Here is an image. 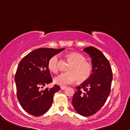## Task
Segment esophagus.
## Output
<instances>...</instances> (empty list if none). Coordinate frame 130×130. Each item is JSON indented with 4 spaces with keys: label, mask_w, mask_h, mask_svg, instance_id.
Instances as JSON below:
<instances>
[{
    "label": "esophagus",
    "mask_w": 130,
    "mask_h": 130,
    "mask_svg": "<svg viewBox=\"0 0 130 130\" xmlns=\"http://www.w3.org/2000/svg\"><path fill=\"white\" fill-rule=\"evenodd\" d=\"M67 88L66 86H61L60 87V89H62V90H64V89H65Z\"/></svg>",
    "instance_id": "esophagus-1"
}]
</instances>
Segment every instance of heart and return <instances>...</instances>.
<instances>
[{"label": "heart", "instance_id": "obj_1", "mask_svg": "<svg viewBox=\"0 0 130 130\" xmlns=\"http://www.w3.org/2000/svg\"><path fill=\"white\" fill-rule=\"evenodd\" d=\"M65 57L71 63L67 68L68 72L63 73L54 79V83L59 86L72 84L77 79L80 83L86 81L90 77L92 72V65L86 61V57L81 54L70 52L65 55ZM59 58L55 55L47 62V68L50 71L57 73L59 71Z\"/></svg>", "mask_w": 130, "mask_h": 130}]
</instances>
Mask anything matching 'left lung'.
I'll return each mask as SVG.
<instances>
[{
    "label": "left lung",
    "mask_w": 130,
    "mask_h": 130,
    "mask_svg": "<svg viewBox=\"0 0 130 130\" xmlns=\"http://www.w3.org/2000/svg\"><path fill=\"white\" fill-rule=\"evenodd\" d=\"M83 51L92 58V73L76 87L72 104L79 114L90 116L99 111L106 101L111 91L112 73L109 62L100 51L89 46Z\"/></svg>",
    "instance_id": "obj_1"
}]
</instances>
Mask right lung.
<instances>
[{
    "instance_id": "add662e5",
    "label": "right lung",
    "mask_w": 130,
    "mask_h": 130,
    "mask_svg": "<svg viewBox=\"0 0 130 130\" xmlns=\"http://www.w3.org/2000/svg\"><path fill=\"white\" fill-rule=\"evenodd\" d=\"M65 48H39L26 55L19 62L15 74L17 97L22 108L34 116H40L48 111L53 96L60 89L57 85L41 90L53 81L47 68L52 56Z\"/></svg>"
}]
</instances>
